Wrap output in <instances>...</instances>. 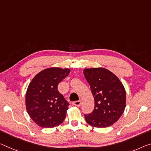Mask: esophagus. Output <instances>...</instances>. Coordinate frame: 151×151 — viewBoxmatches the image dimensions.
I'll return each mask as SVG.
<instances>
[{
    "mask_svg": "<svg viewBox=\"0 0 151 151\" xmlns=\"http://www.w3.org/2000/svg\"><path fill=\"white\" fill-rule=\"evenodd\" d=\"M73 104V105H75V106L79 107L81 105V100H78V101H74Z\"/></svg>",
    "mask_w": 151,
    "mask_h": 151,
    "instance_id": "esophagus-1",
    "label": "esophagus"
}]
</instances>
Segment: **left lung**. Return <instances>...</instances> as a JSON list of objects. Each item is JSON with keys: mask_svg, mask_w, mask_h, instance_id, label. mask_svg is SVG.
<instances>
[{"mask_svg": "<svg viewBox=\"0 0 151 151\" xmlns=\"http://www.w3.org/2000/svg\"><path fill=\"white\" fill-rule=\"evenodd\" d=\"M84 75L94 97V109L85 114L89 125L97 128L111 126L120 118L126 107V91L117 76L106 68L84 70Z\"/></svg>", "mask_w": 151, "mask_h": 151, "instance_id": "1", "label": "left lung"}]
</instances>
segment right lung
I'll list each match as a JSON object with an SVG mask.
<instances>
[{
    "instance_id": "right-lung-1",
    "label": "right lung",
    "mask_w": 151,
    "mask_h": 151,
    "mask_svg": "<svg viewBox=\"0 0 151 151\" xmlns=\"http://www.w3.org/2000/svg\"><path fill=\"white\" fill-rule=\"evenodd\" d=\"M70 73L68 68L45 69L33 78L25 97L30 118L42 128H53L66 118L70 104L58 90V85Z\"/></svg>"
}]
</instances>
